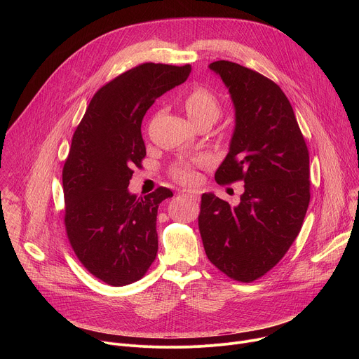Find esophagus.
Returning <instances> with one entry per match:
<instances>
[{
	"label": "esophagus",
	"instance_id": "34e87169",
	"mask_svg": "<svg viewBox=\"0 0 359 359\" xmlns=\"http://www.w3.org/2000/svg\"><path fill=\"white\" fill-rule=\"evenodd\" d=\"M180 194H183V196H190V197H197V191H194V190H191V189H182L180 191H179Z\"/></svg>",
	"mask_w": 359,
	"mask_h": 359
}]
</instances>
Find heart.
Listing matches in <instances>:
<instances>
[{"label":"heart","mask_w":359,"mask_h":359,"mask_svg":"<svg viewBox=\"0 0 359 359\" xmlns=\"http://www.w3.org/2000/svg\"><path fill=\"white\" fill-rule=\"evenodd\" d=\"M183 105L187 116L194 123L206 119L215 122L220 114V104L217 97L209 89L204 88H194L190 90L184 97ZM173 176L180 182H193L194 170L191 165L183 163L173 169Z\"/></svg>","instance_id":"b5f03b06"}]
</instances>
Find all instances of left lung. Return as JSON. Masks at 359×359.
<instances>
[{"mask_svg": "<svg viewBox=\"0 0 359 359\" xmlns=\"http://www.w3.org/2000/svg\"><path fill=\"white\" fill-rule=\"evenodd\" d=\"M227 86L236 126L219 184L244 182L237 206L201 196L198 230L209 260L251 283L270 271L298 236L310 204V156L292 107L264 75L230 61L209 65Z\"/></svg>", "mask_w": 359, "mask_h": 359, "instance_id": "8db88e82", "label": "left lung"}]
</instances>
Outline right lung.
<instances>
[{
	"instance_id": "1",
	"label": "right lung",
	"mask_w": 359,
	"mask_h": 359,
	"mask_svg": "<svg viewBox=\"0 0 359 359\" xmlns=\"http://www.w3.org/2000/svg\"><path fill=\"white\" fill-rule=\"evenodd\" d=\"M190 65L142 64L102 86L78 125L62 170L65 229L82 266L114 287L140 280L158 254L156 216L172 190H128L146 147L140 126L155 99L183 83Z\"/></svg>"
}]
</instances>
